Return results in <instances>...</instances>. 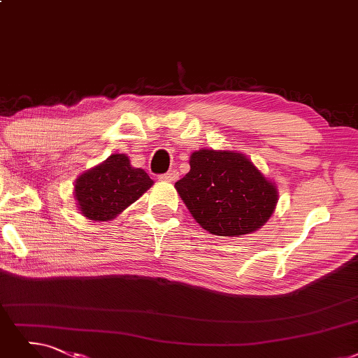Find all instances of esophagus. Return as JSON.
Instances as JSON below:
<instances>
[{
	"instance_id": "1",
	"label": "esophagus",
	"mask_w": 358,
	"mask_h": 358,
	"mask_svg": "<svg viewBox=\"0 0 358 358\" xmlns=\"http://www.w3.org/2000/svg\"><path fill=\"white\" fill-rule=\"evenodd\" d=\"M178 178H179V171L175 170V169L167 171V173H163V175L159 176V179L166 180V182H175V180H178Z\"/></svg>"
}]
</instances>
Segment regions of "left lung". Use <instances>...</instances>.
Wrapping results in <instances>:
<instances>
[{"instance_id":"1","label":"left lung","mask_w":358,"mask_h":358,"mask_svg":"<svg viewBox=\"0 0 358 358\" xmlns=\"http://www.w3.org/2000/svg\"><path fill=\"white\" fill-rule=\"evenodd\" d=\"M191 170L175 183L192 217L217 236H241L260 229L275 211L278 189L247 155L198 150Z\"/></svg>"}]
</instances>
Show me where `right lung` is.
<instances>
[{"instance_id":"right-lung-1","label":"right lung","mask_w":358,"mask_h":358,"mask_svg":"<svg viewBox=\"0 0 358 358\" xmlns=\"http://www.w3.org/2000/svg\"><path fill=\"white\" fill-rule=\"evenodd\" d=\"M152 183L145 170L131 166L126 154H111L76 179L75 196L85 217L108 222L135 203Z\"/></svg>"}]
</instances>
